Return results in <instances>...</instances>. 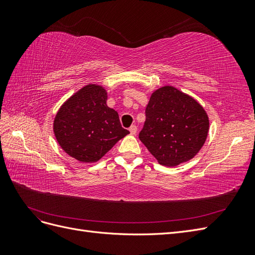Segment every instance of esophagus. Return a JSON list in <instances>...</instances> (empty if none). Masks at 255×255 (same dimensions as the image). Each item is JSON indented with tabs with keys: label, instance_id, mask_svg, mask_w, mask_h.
I'll list each match as a JSON object with an SVG mask.
<instances>
[{
	"label": "esophagus",
	"instance_id": "1",
	"mask_svg": "<svg viewBox=\"0 0 255 255\" xmlns=\"http://www.w3.org/2000/svg\"><path fill=\"white\" fill-rule=\"evenodd\" d=\"M136 132H137V128H136V126H132L129 128V133H130V135H135L136 134Z\"/></svg>",
	"mask_w": 255,
	"mask_h": 255
}]
</instances>
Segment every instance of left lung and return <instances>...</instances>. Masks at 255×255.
Here are the masks:
<instances>
[{
	"instance_id": "left-lung-1",
	"label": "left lung",
	"mask_w": 255,
	"mask_h": 255,
	"mask_svg": "<svg viewBox=\"0 0 255 255\" xmlns=\"http://www.w3.org/2000/svg\"><path fill=\"white\" fill-rule=\"evenodd\" d=\"M208 129L210 119L203 106L166 85L152 92L139 139L160 165L174 167L197 155Z\"/></svg>"
}]
</instances>
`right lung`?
I'll return each instance as SVG.
<instances>
[{"mask_svg":"<svg viewBox=\"0 0 255 255\" xmlns=\"http://www.w3.org/2000/svg\"><path fill=\"white\" fill-rule=\"evenodd\" d=\"M106 101V89L90 83L67 99L54 118L53 132L60 148L81 163H96L129 134Z\"/></svg>","mask_w":255,"mask_h":255,"instance_id":"obj_1","label":"right lung"}]
</instances>
